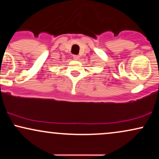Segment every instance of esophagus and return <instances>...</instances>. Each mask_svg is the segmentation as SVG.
I'll use <instances>...</instances> for the list:
<instances>
[{"instance_id": "obj_1", "label": "esophagus", "mask_w": 159, "mask_h": 159, "mask_svg": "<svg viewBox=\"0 0 159 159\" xmlns=\"http://www.w3.org/2000/svg\"><path fill=\"white\" fill-rule=\"evenodd\" d=\"M80 57L79 55H73V59L75 60V61H78V60H79Z\"/></svg>"}]
</instances>
